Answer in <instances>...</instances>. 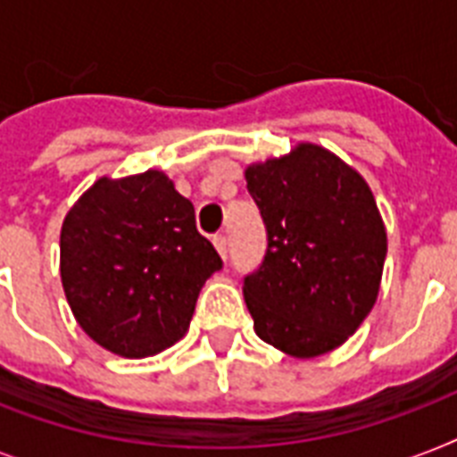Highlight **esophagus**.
<instances>
[{"label": "esophagus", "instance_id": "34e87169", "mask_svg": "<svg viewBox=\"0 0 457 457\" xmlns=\"http://www.w3.org/2000/svg\"><path fill=\"white\" fill-rule=\"evenodd\" d=\"M213 244H215V249H218V253H220L222 258H228V237H225V235H215L213 237Z\"/></svg>", "mask_w": 457, "mask_h": 457}]
</instances>
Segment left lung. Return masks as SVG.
Segmentation results:
<instances>
[{
    "label": "left lung",
    "mask_w": 457,
    "mask_h": 457,
    "mask_svg": "<svg viewBox=\"0 0 457 457\" xmlns=\"http://www.w3.org/2000/svg\"><path fill=\"white\" fill-rule=\"evenodd\" d=\"M268 249L244 278L256 334L296 358L341 346L375 305L386 232L365 179L322 146L246 168Z\"/></svg>",
    "instance_id": "8db88e82"
}]
</instances>
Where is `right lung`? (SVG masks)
Here are the masks:
<instances>
[{"label":"right lung","mask_w":457,"mask_h":457,"mask_svg":"<svg viewBox=\"0 0 457 457\" xmlns=\"http://www.w3.org/2000/svg\"><path fill=\"white\" fill-rule=\"evenodd\" d=\"M222 261L199 235L192 201L163 172L89 187L61 228V282L75 320L125 358L182 339Z\"/></svg>","instance_id":"obj_1"}]
</instances>
